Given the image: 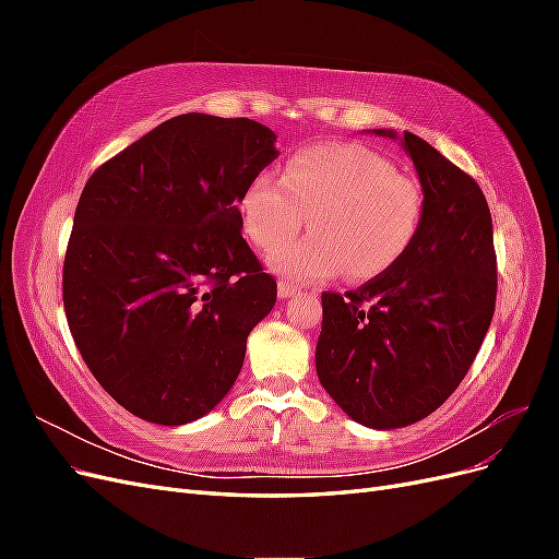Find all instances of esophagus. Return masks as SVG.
Listing matches in <instances>:
<instances>
[{
  "mask_svg": "<svg viewBox=\"0 0 559 559\" xmlns=\"http://www.w3.org/2000/svg\"><path fill=\"white\" fill-rule=\"evenodd\" d=\"M277 294H280V298H292V296L298 294V286H294V284L282 280V282L277 284Z\"/></svg>",
  "mask_w": 559,
  "mask_h": 559,
  "instance_id": "obj_1",
  "label": "esophagus"
}]
</instances>
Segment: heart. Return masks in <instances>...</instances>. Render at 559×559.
Here are the masks:
<instances>
[{
    "label": "heart",
    "instance_id": "obj_1",
    "mask_svg": "<svg viewBox=\"0 0 559 559\" xmlns=\"http://www.w3.org/2000/svg\"><path fill=\"white\" fill-rule=\"evenodd\" d=\"M247 238L270 251L311 214L306 241L270 253L267 263L294 282L312 284L345 270L352 282L386 273L415 240L421 189L384 156L361 144L326 142L300 148L284 175L253 177L240 198Z\"/></svg>",
    "mask_w": 559,
    "mask_h": 559
}]
</instances>
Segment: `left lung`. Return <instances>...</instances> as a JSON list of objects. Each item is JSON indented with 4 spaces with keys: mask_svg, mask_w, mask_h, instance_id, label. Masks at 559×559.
Returning <instances> with one entry per match:
<instances>
[{
    "mask_svg": "<svg viewBox=\"0 0 559 559\" xmlns=\"http://www.w3.org/2000/svg\"><path fill=\"white\" fill-rule=\"evenodd\" d=\"M396 140L392 130H373ZM401 146L421 183L413 245L359 289L321 294L317 376L364 427L425 419L454 392L485 341L497 302L492 216L480 186L413 132Z\"/></svg>",
    "mask_w": 559,
    "mask_h": 559,
    "instance_id": "8db88e82",
    "label": "left lung"
}]
</instances>
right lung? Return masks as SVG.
<instances>
[{"label": "right lung", "instance_id": "right-lung-1", "mask_svg": "<svg viewBox=\"0 0 559 559\" xmlns=\"http://www.w3.org/2000/svg\"><path fill=\"white\" fill-rule=\"evenodd\" d=\"M251 118L181 114L97 167L62 267L67 324L105 392L163 427L189 425L238 380L277 282L242 238L238 202L277 158Z\"/></svg>", "mask_w": 559, "mask_h": 559}]
</instances>
